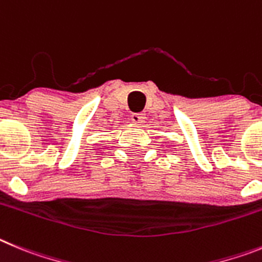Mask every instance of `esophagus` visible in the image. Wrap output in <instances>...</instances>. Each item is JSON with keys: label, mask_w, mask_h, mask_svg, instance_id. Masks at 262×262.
Masks as SVG:
<instances>
[{"label": "esophagus", "mask_w": 262, "mask_h": 262, "mask_svg": "<svg viewBox=\"0 0 262 262\" xmlns=\"http://www.w3.org/2000/svg\"><path fill=\"white\" fill-rule=\"evenodd\" d=\"M132 121L136 122L137 125H143L146 121V115L145 114H133L130 116Z\"/></svg>", "instance_id": "1"}]
</instances>
